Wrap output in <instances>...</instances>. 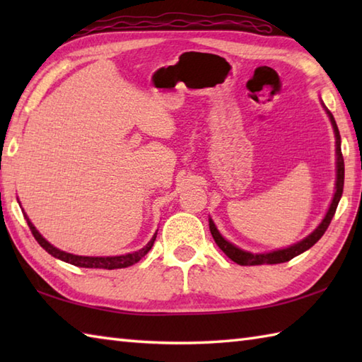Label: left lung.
Segmentation results:
<instances>
[{
  "instance_id": "8db88e82",
  "label": "left lung",
  "mask_w": 362,
  "mask_h": 362,
  "mask_svg": "<svg viewBox=\"0 0 362 362\" xmlns=\"http://www.w3.org/2000/svg\"><path fill=\"white\" fill-rule=\"evenodd\" d=\"M328 113L329 119H332V124L334 129V135H336V153H337V180H336V193L333 197V202L329 205V210L327 213V216L322 221V224L314 230V232L305 238L303 241H300L294 245H291L288 249H281V250H275L271 253H258V255H253L250 252H244L241 249L235 247L233 244H230L228 241H226L224 238L221 236V233L218 232L216 226H214V222L210 219V232L213 235V240L219 245V249L226 253V255L235 261V263L241 264V266H255V264H279V263H286V261L292 259L294 257L300 255V253H303L305 250H308L310 247H313L314 244H316L324 233L327 232V228L329 226V222H332L336 209H337V204L341 201V196H342V191H344V157H342V151H341V135H339V129L336 126V121L333 118V115Z\"/></svg>"
}]
</instances>
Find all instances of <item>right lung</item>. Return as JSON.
Masks as SVG:
<instances>
[{"label": "right lung", "mask_w": 362, "mask_h": 362, "mask_svg": "<svg viewBox=\"0 0 362 362\" xmlns=\"http://www.w3.org/2000/svg\"><path fill=\"white\" fill-rule=\"evenodd\" d=\"M26 218V214H25ZM28 221V226L30 228V232H33L34 238L37 240V243L42 245V247L49 253V255L56 257L59 259L65 261V263H70V264H74V266H79V267H91V269H121V267H129L132 266L135 263H138L146 253H148L152 245H153V241H156L157 238V233L152 236V240L148 243V245L146 247L140 249L138 252H134V253H127V255H121V257H79V255H71V253H66V252H62L54 247V245H51L48 241L45 240V238L37 232L35 227L30 224V221L26 218Z\"/></svg>", "instance_id": "obj_1"}]
</instances>
